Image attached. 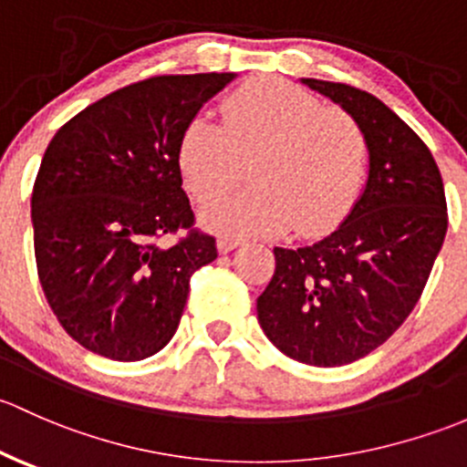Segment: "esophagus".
I'll use <instances>...</instances> for the list:
<instances>
[{
	"label": "esophagus",
	"instance_id": "34e87169",
	"mask_svg": "<svg viewBox=\"0 0 467 467\" xmlns=\"http://www.w3.org/2000/svg\"><path fill=\"white\" fill-rule=\"evenodd\" d=\"M240 244H243V238H238V235H220L218 238V249L223 254L232 252V249L240 247Z\"/></svg>",
	"mask_w": 467,
	"mask_h": 467
}]
</instances>
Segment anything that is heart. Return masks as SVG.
<instances>
[{
    "mask_svg": "<svg viewBox=\"0 0 467 467\" xmlns=\"http://www.w3.org/2000/svg\"><path fill=\"white\" fill-rule=\"evenodd\" d=\"M252 162L247 191L204 213L232 234H317L337 224L364 182V130L339 108L283 78H252L224 100L223 123L195 117L177 160L202 204L227 198Z\"/></svg>",
    "mask_w": 467,
    "mask_h": 467,
    "instance_id": "b5f03b06",
    "label": "heart"
}]
</instances>
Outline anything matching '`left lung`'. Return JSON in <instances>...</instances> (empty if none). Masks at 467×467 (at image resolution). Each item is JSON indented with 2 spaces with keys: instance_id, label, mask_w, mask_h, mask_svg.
I'll list each match as a JSON object with an SVG mask.
<instances>
[{
  "instance_id": "1",
  "label": "left lung",
  "mask_w": 467,
  "mask_h": 467,
  "mask_svg": "<svg viewBox=\"0 0 467 467\" xmlns=\"http://www.w3.org/2000/svg\"><path fill=\"white\" fill-rule=\"evenodd\" d=\"M364 130L368 177L344 223L319 243L274 247L276 269L256 301L281 353L341 367L391 337L420 299L448 232L439 166L413 130L368 91L301 78Z\"/></svg>"
}]
</instances>
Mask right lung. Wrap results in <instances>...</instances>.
<instances>
[{
  "instance_id": "right-lung-1",
  "label": "right lung",
  "mask_w": 467,
  "mask_h": 467,
  "mask_svg": "<svg viewBox=\"0 0 467 467\" xmlns=\"http://www.w3.org/2000/svg\"><path fill=\"white\" fill-rule=\"evenodd\" d=\"M235 74L152 76L96 100L56 132L31 195L37 276L71 339L137 362L175 335L195 269L218 258L193 229L182 130ZM186 231L175 245L163 234Z\"/></svg>"
}]
</instances>
